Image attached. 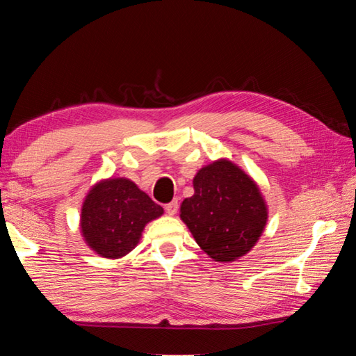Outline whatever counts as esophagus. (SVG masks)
Segmentation results:
<instances>
[{
  "label": "esophagus",
  "instance_id": "obj_1",
  "mask_svg": "<svg viewBox=\"0 0 356 356\" xmlns=\"http://www.w3.org/2000/svg\"><path fill=\"white\" fill-rule=\"evenodd\" d=\"M177 209H179V202L177 201H171L170 204H166V207H165L166 213L171 215V216L177 213Z\"/></svg>",
  "mask_w": 356,
  "mask_h": 356
}]
</instances>
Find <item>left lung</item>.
Segmentation results:
<instances>
[{"label":"left lung","instance_id":"1","mask_svg":"<svg viewBox=\"0 0 356 356\" xmlns=\"http://www.w3.org/2000/svg\"><path fill=\"white\" fill-rule=\"evenodd\" d=\"M195 195L180 204V220L216 262H234L254 248L268 220L259 185L227 159L206 165L193 179Z\"/></svg>","mask_w":356,"mask_h":356}]
</instances>
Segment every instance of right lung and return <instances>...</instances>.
Segmentation results:
<instances>
[{"instance_id":"right-lung-1","label":"right lung","mask_w":356,"mask_h":356,"mask_svg":"<svg viewBox=\"0 0 356 356\" xmlns=\"http://www.w3.org/2000/svg\"><path fill=\"white\" fill-rule=\"evenodd\" d=\"M161 215L163 207L130 179H104L92 185L83 201L81 237L100 257L120 259L140 243L147 222Z\"/></svg>"}]
</instances>
